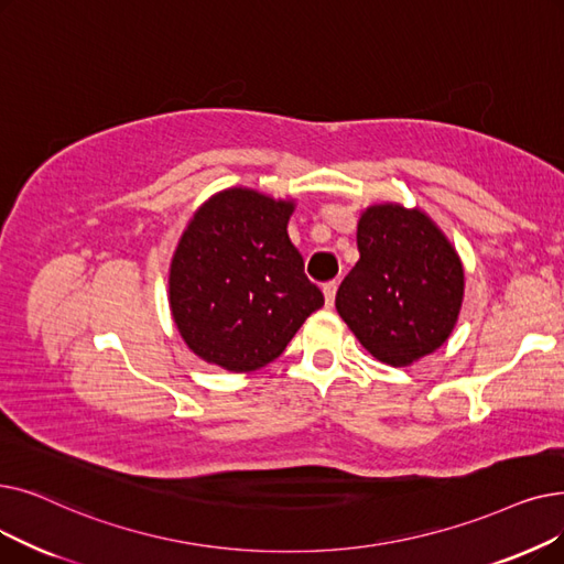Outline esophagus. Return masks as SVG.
I'll return each mask as SVG.
<instances>
[{"label": "esophagus", "mask_w": 564, "mask_h": 564, "mask_svg": "<svg viewBox=\"0 0 564 564\" xmlns=\"http://www.w3.org/2000/svg\"><path fill=\"white\" fill-rule=\"evenodd\" d=\"M336 288H338V283H336V281H329V283H325V285H323V292H325V302H327V306H332V304H334V297H336Z\"/></svg>", "instance_id": "1"}]
</instances>
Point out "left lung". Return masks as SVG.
<instances>
[{"label":"left lung","mask_w":564,"mask_h":564,"mask_svg":"<svg viewBox=\"0 0 564 564\" xmlns=\"http://www.w3.org/2000/svg\"><path fill=\"white\" fill-rule=\"evenodd\" d=\"M359 260L336 292V311L361 346L410 366L449 338L463 304V264L422 209L384 203L357 224Z\"/></svg>","instance_id":"1"}]
</instances>
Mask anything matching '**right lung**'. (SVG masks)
<instances>
[{"instance_id": "add662e5", "label": "right lung", "mask_w": 564, "mask_h": 564, "mask_svg": "<svg viewBox=\"0 0 564 564\" xmlns=\"http://www.w3.org/2000/svg\"><path fill=\"white\" fill-rule=\"evenodd\" d=\"M295 200L226 188L193 214L170 262V311L186 346L232 373L274 361L325 304L288 237Z\"/></svg>"}]
</instances>
